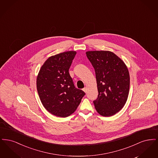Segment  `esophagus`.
Masks as SVG:
<instances>
[{
  "label": "esophagus",
  "mask_w": 158,
  "mask_h": 158,
  "mask_svg": "<svg viewBox=\"0 0 158 158\" xmlns=\"http://www.w3.org/2000/svg\"><path fill=\"white\" fill-rule=\"evenodd\" d=\"M83 90L85 93H86V92H87V88H86V87L84 88L83 89Z\"/></svg>",
  "instance_id": "34e87169"
}]
</instances>
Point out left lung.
<instances>
[{
    "label": "left lung",
    "mask_w": 158,
    "mask_h": 158,
    "mask_svg": "<svg viewBox=\"0 0 158 158\" xmlns=\"http://www.w3.org/2000/svg\"><path fill=\"white\" fill-rule=\"evenodd\" d=\"M86 56L95 69L98 90L94 101L100 115L110 117L119 112L127 100L130 75L124 62L110 51H89Z\"/></svg>",
    "instance_id": "8db88e82"
}]
</instances>
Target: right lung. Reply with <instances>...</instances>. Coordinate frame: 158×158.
Segmentation results:
<instances>
[{"label":"right lung","instance_id":"1","mask_svg":"<svg viewBox=\"0 0 158 158\" xmlns=\"http://www.w3.org/2000/svg\"><path fill=\"white\" fill-rule=\"evenodd\" d=\"M76 54L69 51L50 57L37 76L41 102L49 113L57 117H66L74 113L85 95L75 88L69 72Z\"/></svg>","mask_w":158,"mask_h":158}]
</instances>
